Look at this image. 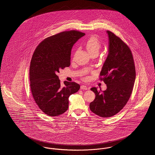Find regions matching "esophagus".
<instances>
[{"instance_id": "1", "label": "esophagus", "mask_w": 155, "mask_h": 155, "mask_svg": "<svg viewBox=\"0 0 155 155\" xmlns=\"http://www.w3.org/2000/svg\"><path fill=\"white\" fill-rule=\"evenodd\" d=\"M80 88H81V90H86L88 89L86 85H81V87H80Z\"/></svg>"}]
</instances>
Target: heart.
<instances>
[{
	"mask_svg": "<svg viewBox=\"0 0 155 155\" xmlns=\"http://www.w3.org/2000/svg\"><path fill=\"white\" fill-rule=\"evenodd\" d=\"M85 47L90 55L99 52L101 47V44L100 41L96 36H91L85 42Z\"/></svg>",
	"mask_w": 155,
	"mask_h": 155,
	"instance_id": "b5f03b06",
	"label": "heart"
}]
</instances>
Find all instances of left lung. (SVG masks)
Returning <instances> with one entry per match:
<instances>
[{
    "label": "left lung",
    "mask_w": 155,
    "mask_h": 155,
    "mask_svg": "<svg viewBox=\"0 0 155 155\" xmlns=\"http://www.w3.org/2000/svg\"><path fill=\"white\" fill-rule=\"evenodd\" d=\"M109 39L108 54L100 74V80L107 85L102 91L96 87L91 90L95 94L90 108L102 117L118 113L129 101L136 79V70L131 50L119 36L107 31Z\"/></svg>",
    "instance_id": "left-lung-1"
}]
</instances>
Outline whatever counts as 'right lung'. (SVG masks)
Returning <instances> with one entry per match:
<instances>
[{
  "mask_svg": "<svg viewBox=\"0 0 155 155\" xmlns=\"http://www.w3.org/2000/svg\"><path fill=\"white\" fill-rule=\"evenodd\" d=\"M84 35L75 30L60 32L42 41L33 54L29 68L31 90L37 106L48 116L65 113L68 97L80 88L75 82L64 81L61 85L57 74L70 65L72 46Z\"/></svg>",
  "mask_w": 155,
  "mask_h": 155,
  "instance_id": "1",
  "label": "right lung"
}]
</instances>
